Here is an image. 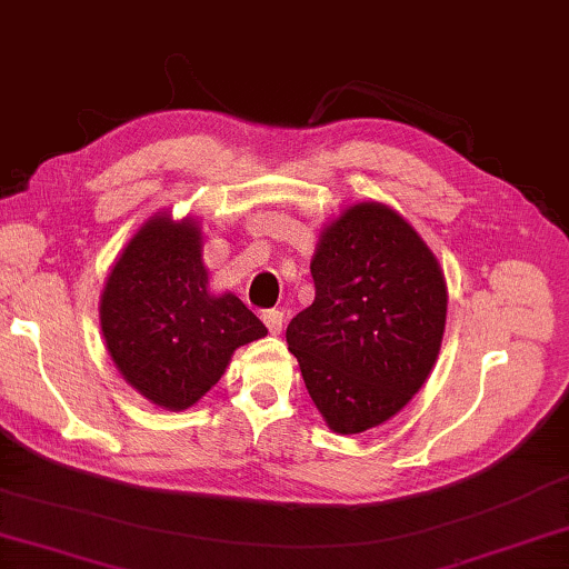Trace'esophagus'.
<instances>
[{
    "label": "esophagus",
    "mask_w": 569,
    "mask_h": 569,
    "mask_svg": "<svg viewBox=\"0 0 569 569\" xmlns=\"http://www.w3.org/2000/svg\"><path fill=\"white\" fill-rule=\"evenodd\" d=\"M262 321L267 325V329H270V335H280L284 327V312L282 309H267L262 315Z\"/></svg>",
    "instance_id": "esophagus-1"
}]
</instances>
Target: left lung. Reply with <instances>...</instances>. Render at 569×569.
<instances>
[{"mask_svg": "<svg viewBox=\"0 0 569 569\" xmlns=\"http://www.w3.org/2000/svg\"><path fill=\"white\" fill-rule=\"evenodd\" d=\"M315 302L287 327V345L335 433L377 428L426 383L441 351L448 287L413 224L377 200L325 224L309 264Z\"/></svg>", "mask_w": 569, "mask_h": 569, "instance_id": "left-lung-1", "label": "left lung"}]
</instances>
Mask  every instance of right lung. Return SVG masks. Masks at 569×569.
<instances>
[{
    "label": "right lung",
    "mask_w": 569,
    "mask_h": 569,
    "mask_svg": "<svg viewBox=\"0 0 569 569\" xmlns=\"http://www.w3.org/2000/svg\"><path fill=\"white\" fill-rule=\"evenodd\" d=\"M101 335L126 383L158 409L186 411L267 329L232 292L212 295L200 220L148 218L118 254L99 302Z\"/></svg>",
    "instance_id": "obj_1"
}]
</instances>
